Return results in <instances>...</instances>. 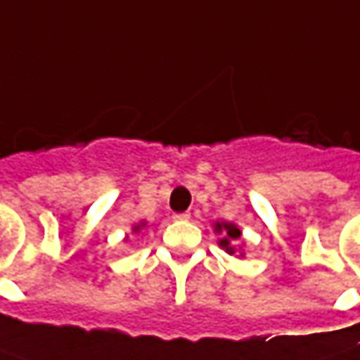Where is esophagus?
Segmentation results:
<instances>
[{"instance_id": "34e87169", "label": "esophagus", "mask_w": 360, "mask_h": 360, "mask_svg": "<svg viewBox=\"0 0 360 360\" xmlns=\"http://www.w3.org/2000/svg\"><path fill=\"white\" fill-rule=\"evenodd\" d=\"M172 219L174 220H190V212H174V214H172Z\"/></svg>"}]
</instances>
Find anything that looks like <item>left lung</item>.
I'll return each instance as SVG.
<instances>
[{
  "instance_id": "left-lung-1",
  "label": "left lung",
  "mask_w": 360,
  "mask_h": 360,
  "mask_svg": "<svg viewBox=\"0 0 360 360\" xmlns=\"http://www.w3.org/2000/svg\"><path fill=\"white\" fill-rule=\"evenodd\" d=\"M214 232L220 234L219 245L224 251H226L228 255H236V251H238V241L241 238V230L232 222H214ZM241 249V248H240ZM243 257V253H240Z\"/></svg>"
}]
</instances>
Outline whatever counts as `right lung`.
<instances>
[{
	"instance_id": "right-lung-1",
	"label": "right lung",
	"mask_w": 360,
	"mask_h": 360,
	"mask_svg": "<svg viewBox=\"0 0 360 360\" xmlns=\"http://www.w3.org/2000/svg\"><path fill=\"white\" fill-rule=\"evenodd\" d=\"M141 226H146V222H140V224H136V226H134L132 230H134V232H140Z\"/></svg>"
}]
</instances>
